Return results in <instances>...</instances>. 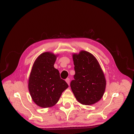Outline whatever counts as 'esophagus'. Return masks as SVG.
<instances>
[{
  "instance_id": "esophagus-1",
  "label": "esophagus",
  "mask_w": 134,
  "mask_h": 134,
  "mask_svg": "<svg viewBox=\"0 0 134 134\" xmlns=\"http://www.w3.org/2000/svg\"><path fill=\"white\" fill-rule=\"evenodd\" d=\"M66 81L67 83H68V85H69V83H70V79H69V78H67V79H66Z\"/></svg>"
}]
</instances>
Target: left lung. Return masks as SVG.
<instances>
[{
	"label": "left lung",
	"instance_id": "left-lung-1",
	"mask_svg": "<svg viewBox=\"0 0 134 134\" xmlns=\"http://www.w3.org/2000/svg\"><path fill=\"white\" fill-rule=\"evenodd\" d=\"M75 74L71 87L80 104L90 105L99 101L106 88V79L99 62L89 52L73 54Z\"/></svg>",
	"mask_w": 134,
	"mask_h": 134
}]
</instances>
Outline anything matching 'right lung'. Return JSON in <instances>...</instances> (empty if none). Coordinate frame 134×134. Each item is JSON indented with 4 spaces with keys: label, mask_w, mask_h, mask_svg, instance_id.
<instances>
[{
    "label": "right lung",
    "mask_w": 134,
    "mask_h": 134,
    "mask_svg": "<svg viewBox=\"0 0 134 134\" xmlns=\"http://www.w3.org/2000/svg\"><path fill=\"white\" fill-rule=\"evenodd\" d=\"M58 55L51 52L41 54L35 61L28 80V88L32 100L38 106L53 107L68 87L54 65Z\"/></svg>",
    "instance_id": "right-lung-1"
}]
</instances>
